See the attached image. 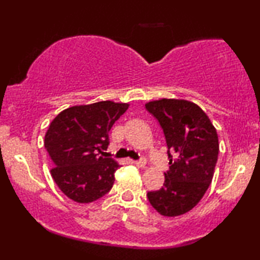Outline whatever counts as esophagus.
Returning a JSON list of instances; mask_svg holds the SVG:
<instances>
[{"instance_id": "34e87169", "label": "esophagus", "mask_w": 260, "mask_h": 260, "mask_svg": "<svg viewBox=\"0 0 260 260\" xmlns=\"http://www.w3.org/2000/svg\"><path fill=\"white\" fill-rule=\"evenodd\" d=\"M134 163L137 167H141V168H143V167H145V163H147V161H145L144 158H142V159H138V161H134Z\"/></svg>"}]
</instances>
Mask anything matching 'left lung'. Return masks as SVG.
Wrapping results in <instances>:
<instances>
[{"mask_svg":"<svg viewBox=\"0 0 260 260\" xmlns=\"http://www.w3.org/2000/svg\"><path fill=\"white\" fill-rule=\"evenodd\" d=\"M145 108L162 126L169 157L163 187L149 191V202L161 215H182L200 202L213 180L219 154L216 129L193 102L162 98Z\"/></svg>","mask_w":260,"mask_h":260,"instance_id":"left-lung-1","label":"left lung"}]
</instances>
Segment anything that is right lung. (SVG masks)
<instances>
[{
	"mask_svg": "<svg viewBox=\"0 0 260 260\" xmlns=\"http://www.w3.org/2000/svg\"><path fill=\"white\" fill-rule=\"evenodd\" d=\"M129 108L127 103L104 101L65 109L45 135L59 189L78 204H90L108 193L118 162L99 156L109 145V131Z\"/></svg>",
	"mask_w": 260,
	"mask_h": 260,
	"instance_id": "1",
	"label": "right lung"
}]
</instances>
